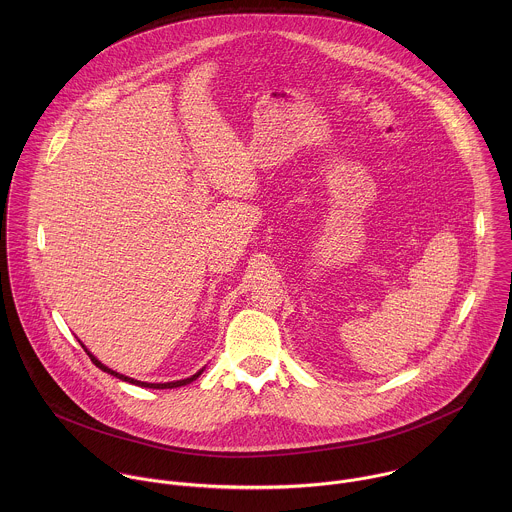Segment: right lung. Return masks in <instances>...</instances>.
<instances>
[{
	"mask_svg": "<svg viewBox=\"0 0 512 512\" xmlns=\"http://www.w3.org/2000/svg\"><path fill=\"white\" fill-rule=\"evenodd\" d=\"M80 345H82V341H78ZM82 349L86 351V355L90 357V361L94 363V365L98 366L100 370H104V372H108V374H112V376H116V378H120V380H124V382H130V384H138V386H144V388H153V390H163V388H179V386H185V384H189V382H193V380H197L201 374H203V370H205V366L199 370V372H195L193 376H189V378H181V380H173V382H142V380H136V378H130V376H126V374H120V372H116V370H112V368H108L106 365H102L84 345H82Z\"/></svg>",
	"mask_w": 512,
	"mask_h": 512,
	"instance_id": "add662e5",
	"label": "right lung"
}]
</instances>
